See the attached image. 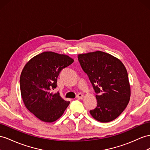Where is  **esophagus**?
Returning a JSON list of instances; mask_svg holds the SVG:
<instances>
[{
    "instance_id": "34e87169",
    "label": "esophagus",
    "mask_w": 150,
    "mask_h": 150,
    "mask_svg": "<svg viewBox=\"0 0 150 150\" xmlns=\"http://www.w3.org/2000/svg\"><path fill=\"white\" fill-rule=\"evenodd\" d=\"M83 98V95L81 93L78 94V95L76 96V99H82Z\"/></svg>"
}]
</instances>
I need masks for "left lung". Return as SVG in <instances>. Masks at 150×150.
<instances>
[{
  "mask_svg": "<svg viewBox=\"0 0 150 150\" xmlns=\"http://www.w3.org/2000/svg\"><path fill=\"white\" fill-rule=\"evenodd\" d=\"M78 58L97 93V107L90 111L91 116L101 122L115 120L124 112L130 97L124 64L117 57L101 51L79 54Z\"/></svg>",
  "mask_w": 150,
  "mask_h": 150,
  "instance_id": "left-lung-1",
  "label": "left lung"
}]
</instances>
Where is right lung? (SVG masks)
Masks as SVG:
<instances>
[{
  "label": "right lung",
  "mask_w": 150,
  "mask_h": 150,
  "mask_svg": "<svg viewBox=\"0 0 150 150\" xmlns=\"http://www.w3.org/2000/svg\"><path fill=\"white\" fill-rule=\"evenodd\" d=\"M74 61L68 55L45 51L33 57L23 68L20 80L23 101L39 120H57L70 104L58 93H51V90L57 87L60 71Z\"/></svg>",
  "instance_id": "right-lung-1"
}]
</instances>
